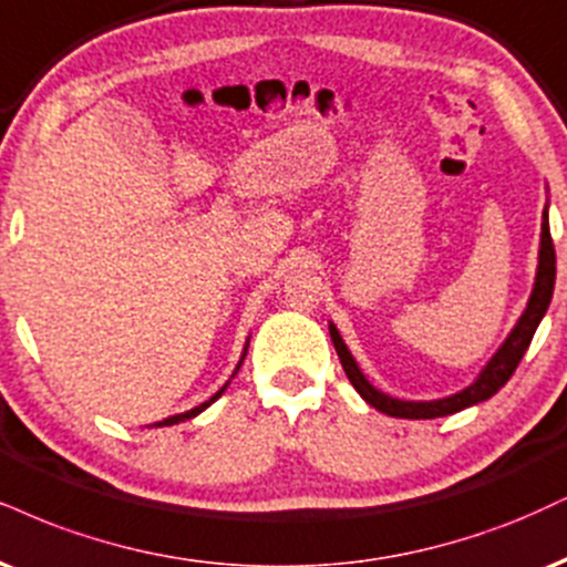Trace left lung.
<instances>
[{
    "instance_id": "left-lung-1",
    "label": "left lung",
    "mask_w": 567,
    "mask_h": 567,
    "mask_svg": "<svg viewBox=\"0 0 567 567\" xmlns=\"http://www.w3.org/2000/svg\"><path fill=\"white\" fill-rule=\"evenodd\" d=\"M555 271H557L555 245H551L549 216H547V208H544L542 248H538L536 282H534V292H530L528 306H525L523 317L517 319V324L513 327V332H509L507 340L502 343V349L496 351L494 357H491L486 367H483L478 380H475L473 385H467L465 391L446 395V399H439V401H401V399H393V395H388L383 391H378V388L370 385V380L361 374L357 359H353L351 351L346 349L343 338H340V332L336 330V324H332V322H330V338H332V343H336L340 364H343L346 374H349L351 385L357 388L361 399H364L370 406L378 409V412L391 414V417H404V420L446 417V414L462 412V409L481 404V401L491 399V395H494L504 383H507L509 378H513L517 364H520L523 353L528 351L530 340H534V332H536L538 322H542L544 313H547V309H549L551 290H555Z\"/></svg>"
}]
</instances>
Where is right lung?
<instances>
[{"mask_svg":"<svg viewBox=\"0 0 567 567\" xmlns=\"http://www.w3.org/2000/svg\"><path fill=\"white\" fill-rule=\"evenodd\" d=\"M243 359H245V353H243ZM240 364H243V361H240ZM240 364H237V370H240ZM235 370V372H237ZM229 385V383H227ZM227 385H224V388H227ZM224 388H221V391H218L216 395H210V399L206 401V404H200V406H195V409H189V412H184V414H174V417H166V420H161V422H155V427H163V425H176V422H184V420H189V417H195V414H200L203 412V409H208L210 404H214V401L218 399V395H221L224 393Z\"/></svg>","mask_w":567,"mask_h":567,"instance_id":"1","label":"right lung"}]
</instances>
